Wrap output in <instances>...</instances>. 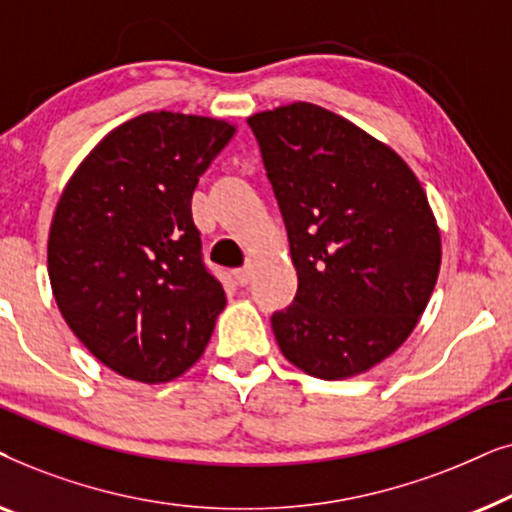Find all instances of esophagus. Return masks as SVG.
<instances>
[{"label": "esophagus", "mask_w": 512, "mask_h": 512, "mask_svg": "<svg viewBox=\"0 0 512 512\" xmlns=\"http://www.w3.org/2000/svg\"><path fill=\"white\" fill-rule=\"evenodd\" d=\"M233 277L240 286H247L251 282V277H254V263H247L242 270H235Z\"/></svg>", "instance_id": "34e87169"}]
</instances>
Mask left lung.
<instances>
[{
    "label": "left lung",
    "mask_w": 512,
    "mask_h": 512,
    "mask_svg": "<svg viewBox=\"0 0 512 512\" xmlns=\"http://www.w3.org/2000/svg\"><path fill=\"white\" fill-rule=\"evenodd\" d=\"M282 209L298 293L272 314L277 345L321 380L368 373L422 317L440 228L410 165L312 102L249 116Z\"/></svg>",
    "instance_id": "left-lung-1"
}]
</instances>
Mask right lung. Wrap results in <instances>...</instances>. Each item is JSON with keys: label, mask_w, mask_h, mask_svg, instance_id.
<instances>
[{"label": "right lung", "mask_w": 512, "mask_h": 512, "mask_svg": "<svg viewBox=\"0 0 512 512\" xmlns=\"http://www.w3.org/2000/svg\"><path fill=\"white\" fill-rule=\"evenodd\" d=\"M223 118L149 111L81 160L48 230V277L97 361L144 384L184 375L205 352L226 291L202 265L191 200L235 135Z\"/></svg>", "instance_id": "obj_1"}]
</instances>
